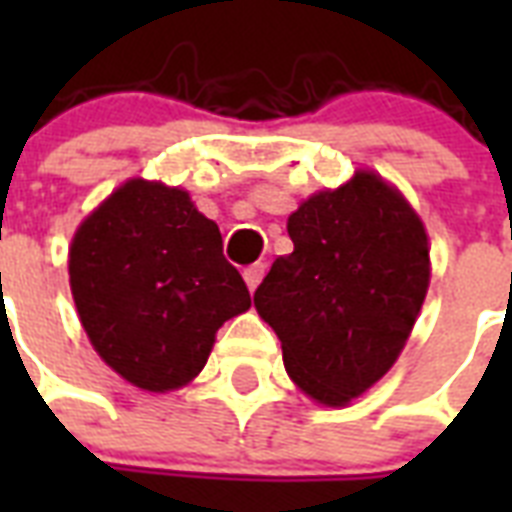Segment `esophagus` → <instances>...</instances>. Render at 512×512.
<instances>
[{"instance_id":"esophagus-1","label":"esophagus","mask_w":512,"mask_h":512,"mask_svg":"<svg viewBox=\"0 0 512 512\" xmlns=\"http://www.w3.org/2000/svg\"><path fill=\"white\" fill-rule=\"evenodd\" d=\"M263 276H265V263H255V265H249V268H244V281H247L249 292H255L257 284L263 281Z\"/></svg>"}]
</instances>
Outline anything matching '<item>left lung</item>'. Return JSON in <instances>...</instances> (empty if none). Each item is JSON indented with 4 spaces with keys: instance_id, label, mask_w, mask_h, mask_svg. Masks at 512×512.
<instances>
[{
    "instance_id": "1",
    "label": "left lung",
    "mask_w": 512,
    "mask_h": 512,
    "mask_svg": "<svg viewBox=\"0 0 512 512\" xmlns=\"http://www.w3.org/2000/svg\"><path fill=\"white\" fill-rule=\"evenodd\" d=\"M295 252L279 257L255 308L311 398L348 404L388 372L430 281L428 236L404 196L372 172L289 215Z\"/></svg>"
}]
</instances>
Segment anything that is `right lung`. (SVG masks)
<instances>
[{
  "label": "right lung",
  "mask_w": 512,
  "mask_h": 512,
  "mask_svg": "<svg viewBox=\"0 0 512 512\" xmlns=\"http://www.w3.org/2000/svg\"><path fill=\"white\" fill-rule=\"evenodd\" d=\"M68 276L100 358L154 393L193 380L217 329L252 305L220 228L185 191L146 180L124 183L84 220Z\"/></svg>",
  "instance_id": "right-lung-1"
}]
</instances>
